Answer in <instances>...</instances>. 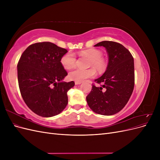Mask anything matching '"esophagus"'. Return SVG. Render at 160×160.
<instances>
[{"label": "esophagus", "instance_id": "esophagus-1", "mask_svg": "<svg viewBox=\"0 0 160 160\" xmlns=\"http://www.w3.org/2000/svg\"><path fill=\"white\" fill-rule=\"evenodd\" d=\"M82 83V82H77V81H75V85H79V84H81Z\"/></svg>", "mask_w": 160, "mask_h": 160}]
</instances>
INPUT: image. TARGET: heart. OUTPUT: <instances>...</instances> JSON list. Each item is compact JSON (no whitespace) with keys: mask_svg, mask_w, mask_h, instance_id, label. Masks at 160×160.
Here are the masks:
<instances>
[{"mask_svg":"<svg viewBox=\"0 0 160 160\" xmlns=\"http://www.w3.org/2000/svg\"><path fill=\"white\" fill-rule=\"evenodd\" d=\"M79 55L81 56L88 57L90 59V65L94 66L98 69H102L103 67V62L101 59L102 53L99 51L91 49L85 50L80 52ZM76 57L74 53L68 52L61 57V63L65 69H70L72 68L75 65ZM95 75V71L93 69H75L72 70L69 73V79L72 81L77 82H82L87 79L91 78Z\"/></svg>","mask_w":160,"mask_h":160,"instance_id":"1","label":"heart"}]
</instances>
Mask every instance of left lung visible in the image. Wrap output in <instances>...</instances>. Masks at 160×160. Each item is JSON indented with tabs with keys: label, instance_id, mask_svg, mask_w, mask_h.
Returning <instances> with one entry per match:
<instances>
[{
	"label": "left lung",
	"instance_id": "1",
	"mask_svg": "<svg viewBox=\"0 0 160 160\" xmlns=\"http://www.w3.org/2000/svg\"><path fill=\"white\" fill-rule=\"evenodd\" d=\"M94 47H103L108 55L107 69L102 76L95 79L87 102L95 113L112 115L127 104L134 88V61L130 52L122 45L113 41L100 42Z\"/></svg>",
	"mask_w": 160,
	"mask_h": 160
}]
</instances>
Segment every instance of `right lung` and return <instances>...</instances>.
Masks as SVG:
<instances>
[{
  "label": "right lung",
  "instance_id": "obj_1",
  "mask_svg": "<svg viewBox=\"0 0 160 160\" xmlns=\"http://www.w3.org/2000/svg\"><path fill=\"white\" fill-rule=\"evenodd\" d=\"M67 50L50 42L28 47L17 65L18 86L27 105L37 115L50 118L61 113L68 103L67 91L74 81L67 75L61 59Z\"/></svg>",
  "mask_w": 160,
  "mask_h": 160
}]
</instances>
